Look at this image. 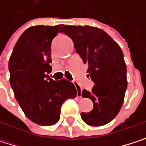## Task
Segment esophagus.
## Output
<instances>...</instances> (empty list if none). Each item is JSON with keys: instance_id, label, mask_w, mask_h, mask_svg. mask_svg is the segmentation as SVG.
I'll list each match as a JSON object with an SVG mask.
<instances>
[{"instance_id": "esophagus-1", "label": "esophagus", "mask_w": 146, "mask_h": 146, "mask_svg": "<svg viewBox=\"0 0 146 146\" xmlns=\"http://www.w3.org/2000/svg\"><path fill=\"white\" fill-rule=\"evenodd\" d=\"M73 84H74V85H75V87L77 89V96L78 97H81V96H82V89H81V87L76 82L73 83Z\"/></svg>"}]
</instances>
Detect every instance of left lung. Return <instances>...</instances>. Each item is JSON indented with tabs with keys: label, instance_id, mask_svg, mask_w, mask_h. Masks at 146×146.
Segmentation results:
<instances>
[{
	"label": "left lung",
	"instance_id": "obj_1",
	"mask_svg": "<svg viewBox=\"0 0 146 146\" xmlns=\"http://www.w3.org/2000/svg\"><path fill=\"white\" fill-rule=\"evenodd\" d=\"M60 32L73 40L76 52L88 65V78L95 83L91 91H82V96L94 104L90 112H81L83 121L90 126L110 123L118 114L127 89V68L120 46L96 27L65 25Z\"/></svg>",
	"mask_w": 146,
	"mask_h": 146
}]
</instances>
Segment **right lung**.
I'll use <instances>...</instances> for the list:
<instances>
[{
    "instance_id": "right-lung-1",
    "label": "right lung",
    "mask_w": 146,
    "mask_h": 146,
    "mask_svg": "<svg viewBox=\"0 0 146 146\" xmlns=\"http://www.w3.org/2000/svg\"><path fill=\"white\" fill-rule=\"evenodd\" d=\"M62 25L33 26L15 44L9 60L10 84L26 117L41 126L56 123L61 106L75 98L77 90L67 79L55 81L51 72L50 44Z\"/></svg>"
}]
</instances>
